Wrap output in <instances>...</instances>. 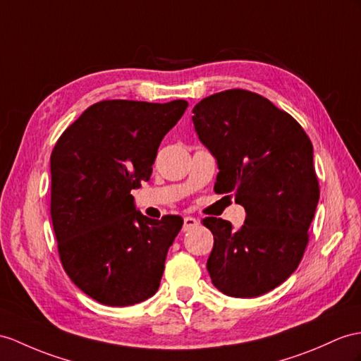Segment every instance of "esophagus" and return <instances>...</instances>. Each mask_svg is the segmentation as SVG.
Returning a JSON list of instances; mask_svg holds the SVG:
<instances>
[{
  "instance_id": "obj_1",
  "label": "esophagus",
  "mask_w": 361,
  "mask_h": 361,
  "mask_svg": "<svg viewBox=\"0 0 361 361\" xmlns=\"http://www.w3.org/2000/svg\"><path fill=\"white\" fill-rule=\"evenodd\" d=\"M199 226V221L195 217H183V231H190V230H195V228Z\"/></svg>"
}]
</instances>
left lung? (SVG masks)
<instances>
[{
    "label": "left lung",
    "instance_id": "obj_1",
    "mask_svg": "<svg viewBox=\"0 0 361 361\" xmlns=\"http://www.w3.org/2000/svg\"><path fill=\"white\" fill-rule=\"evenodd\" d=\"M192 113L200 142L217 161L214 191L233 192L247 213L239 230L224 219H204L214 235L211 282L231 297L262 295L303 257L320 197L312 144L291 114L252 92L211 94Z\"/></svg>",
    "mask_w": 361,
    "mask_h": 361
}]
</instances>
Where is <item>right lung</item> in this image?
<instances>
[{"mask_svg": "<svg viewBox=\"0 0 361 361\" xmlns=\"http://www.w3.org/2000/svg\"><path fill=\"white\" fill-rule=\"evenodd\" d=\"M188 107L101 101L70 126L50 156V216L61 263L93 300L130 306L161 285L183 219L144 216L131 190L150 180L157 148Z\"/></svg>", "mask_w": 361, "mask_h": 361, "instance_id": "right-lung-1", "label": "right lung"}]
</instances>
